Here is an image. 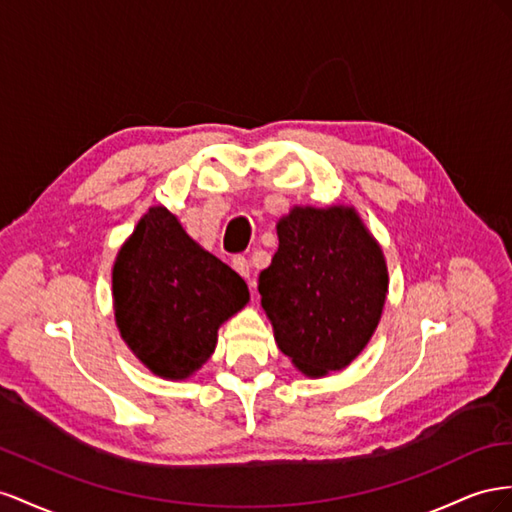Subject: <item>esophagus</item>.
<instances>
[{
    "mask_svg": "<svg viewBox=\"0 0 512 512\" xmlns=\"http://www.w3.org/2000/svg\"><path fill=\"white\" fill-rule=\"evenodd\" d=\"M231 266H233V270H236L240 276H244V279H248V283H251V287H253V281H251V264H248L246 257L236 255V257L231 259Z\"/></svg>",
    "mask_w": 512,
    "mask_h": 512,
    "instance_id": "obj_1",
    "label": "esophagus"
}]
</instances>
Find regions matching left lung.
Returning <instances> with one entry per match:
<instances>
[{
    "label": "left lung",
    "instance_id": "obj_1",
    "mask_svg": "<svg viewBox=\"0 0 512 512\" xmlns=\"http://www.w3.org/2000/svg\"><path fill=\"white\" fill-rule=\"evenodd\" d=\"M276 233L279 251L257 287L276 345L304 375L341 371L367 347L384 311L382 246L349 206H294Z\"/></svg>",
    "mask_w": 512,
    "mask_h": 512
}]
</instances>
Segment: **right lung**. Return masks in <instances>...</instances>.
<instances>
[{"label": "right lung", "instance_id": "obj_1", "mask_svg": "<svg viewBox=\"0 0 512 512\" xmlns=\"http://www.w3.org/2000/svg\"><path fill=\"white\" fill-rule=\"evenodd\" d=\"M111 279L122 339L165 379L199 371L214 352L218 328L248 302L242 276L203 251L163 206L141 216Z\"/></svg>", "mask_w": 512, "mask_h": 512}]
</instances>
